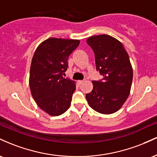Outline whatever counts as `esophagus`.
I'll use <instances>...</instances> for the list:
<instances>
[{"label": "esophagus", "instance_id": "34e87169", "mask_svg": "<svg viewBox=\"0 0 157 157\" xmlns=\"http://www.w3.org/2000/svg\"><path fill=\"white\" fill-rule=\"evenodd\" d=\"M82 82H83V80H78L77 81V84L79 85V86H80V85H81L82 83Z\"/></svg>", "mask_w": 157, "mask_h": 157}]
</instances>
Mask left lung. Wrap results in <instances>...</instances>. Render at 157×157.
<instances>
[{"instance_id": "1", "label": "left lung", "mask_w": 157, "mask_h": 157, "mask_svg": "<svg viewBox=\"0 0 157 157\" xmlns=\"http://www.w3.org/2000/svg\"><path fill=\"white\" fill-rule=\"evenodd\" d=\"M88 45L94 52L97 70L102 81H92L93 89L86 97L91 109L103 114L115 113L125 103L131 91L133 68L122 44L109 35L89 37Z\"/></svg>"}]
</instances>
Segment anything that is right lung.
Wrapping results in <instances>:
<instances>
[{
    "instance_id": "1",
    "label": "right lung",
    "mask_w": 157,
    "mask_h": 157,
    "mask_svg": "<svg viewBox=\"0 0 157 157\" xmlns=\"http://www.w3.org/2000/svg\"><path fill=\"white\" fill-rule=\"evenodd\" d=\"M80 44V40L50 37L36 48L32 60L29 87L32 97L43 111L59 116L68 109L76 90V82L64 78L68 56Z\"/></svg>"
}]
</instances>
